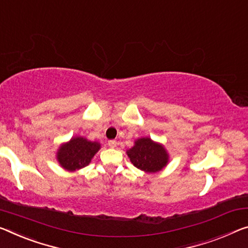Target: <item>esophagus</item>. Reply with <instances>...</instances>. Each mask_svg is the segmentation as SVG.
Here are the masks:
<instances>
[{
    "instance_id": "34e87169",
    "label": "esophagus",
    "mask_w": 248,
    "mask_h": 248,
    "mask_svg": "<svg viewBox=\"0 0 248 248\" xmlns=\"http://www.w3.org/2000/svg\"><path fill=\"white\" fill-rule=\"evenodd\" d=\"M108 147L114 148V147H116L117 142H116V140H109V142L108 143Z\"/></svg>"
}]
</instances>
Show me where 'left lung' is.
Masks as SVG:
<instances>
[{
    "label": "left lung",
    "mask_w": 248,
    "mask_h": 248,
    "mask_svg": "<svg viewBox=\"0 0 248 248\" xmlns=\"http://www.w3.org/2000/svg\"><path fill=\"white\" fill-rule=\"evenodd\" d=\"M126 154L133 165L148 174L161 172L170 162L165 146L148 136L135 140L134 145L126 151Z\"/></svg>",
    "instance_id": "obj_1"
}]
</instances>
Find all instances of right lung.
I'll return each mask as SVG.
<instances>
[{"mask_svg":"<svg viewBox=\"0 0 248 248\" xmlns=\"http://www.w3.org/2000/svg\"><path fill=\"white\" fill-rule=\"evenodd\" d=\"M101 150V144L83 136H73L62 143L56 152L60 166L68 172H75L89 165L94 155Z\"/></svg>","mask_w":248,"mask_h":248,"instance_id":"1","label":"right lung"}]
</instances>
